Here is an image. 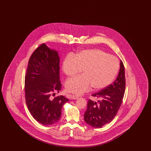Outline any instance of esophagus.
<instances>
[{
	"label": "esophagus",
	"mask_w": 151,
	"mask_h": 151,
	"mask_svg": "<svg viewBox=\"0 0 151 151\" xmlns=\"http://www.w3.org/2000/svg\"><path fill=\"white\" fill-rule=\"evenodd\" d=\"M70 98L72 100H76V99H78L79 98V96H75V95H71L70 94Z\"/></svg>",
	"instance_id": "obj_1"
}]
</instances>
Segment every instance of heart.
I'll list each match as a JSON object with an SVG mask.
<instances>
[{"label": "heart", "instance_id": "obj_1", "mask_svg": "<svg viewBox=\"0 0 151 151\" xmlns=\"http://www.w3.org/2000/svg\"><path fill=\"white\" fill-rule=\"evenodd\" d=\"M119 68L118 61L114 57L98 49H86L63 61L62 70L70 78L81 72L83 75L70 79L65 83L67 92L83 93L91 87L100 90L108 86L115 78Z\"/></svg>", "mask_w": 151, "mask_h": 151}]
</instances>
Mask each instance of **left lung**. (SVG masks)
<instances>
[{
    "mask_svg": "<svg viewBox=\"0 0 151 151\" xmlns=\"http://www.w3.org/2000/svg\"><path fill=\"white\" fill-rule=\"evenodd\" d=\"M126 87L124 67L122 60L117 78L111 84L92 96L98 101L88 100L84 113V121L88 124L101 128L111 122L116 115L122 105Z\"/></svg>",
    "mask_w": 151,
    "mask_h": 151,
    "instance_id": "left-lung-1",
    "label": "left lung"
}]
</instances>
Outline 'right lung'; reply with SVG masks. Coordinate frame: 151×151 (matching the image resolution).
I'll use <instances>...</instances> for the list:
<instances>
[{"mask_svg": "<svg viewBox=\"0 0 151 151\" xmlns=\"http://www.w3.org/2000/svg\"><path fill=\"white\" fill-rule=\"evenodd\" d=\"M60 59L57 51L45 43L29 58L25 76V97L30 114L40 123L50 126L58 122L62 108L68 99L60 96L52 98L62 88L59 79Z\"/></svg>", "mask_w": 151, "mask_h": 151, "instance_id": "obj_1", "label": "right lung"}]
</instances>
